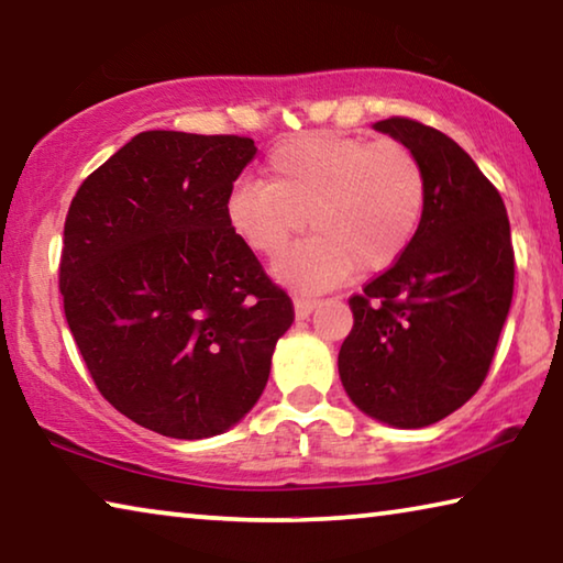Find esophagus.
<instances>
[{
    "label": "esophagus",
    "instance_id": "1",
    "mask_svg": "<svg viewBox=\"0 0 563 563\" xmlns=\"http://www.w3.org/2000/svg\"><path fill=\"white\" fill-rule=\"evenodd\" d=\"M292 302H295V316L298 318H308L318 305V300L310 298V295H295Z\"/></svg>",
    "mask_w": 563,
    "mask_h": 563
}]
</instances>
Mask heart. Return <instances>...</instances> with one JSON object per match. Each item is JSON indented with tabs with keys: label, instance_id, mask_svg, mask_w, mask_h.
Masks as SVG:
<instances>
[{
	"label": "heart",
	"instance_id": "1",
	"mask_svg": "<svg viewBox=\"0 0 563 563\" xmlns=\"http://www.w3.org/2000/svg\"><path fill=\"white\" fill-rule=\"evenodd\" d=\"M265 184H241L225 221L253 253L278 258L305 225L308 243L275 273L298 288H330L355 271L373 275L402 258L427 206V176L415 151L395 139L308 133L273 148Z\"/></svg>",
	"mask_w": 563,
	"mask_h": 563
}]
</instances>
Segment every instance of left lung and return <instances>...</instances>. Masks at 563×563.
Instances as JSON below:
<instances>
[{
	"mask_svg": "<svg viewBox=\"0 0 563 563\" xmlns=\"http://www.w3.org/2000/svg\"><path fill=\"white\" fill-rule=\"evenodd\" d=\"M415 151L427 206L402 258L350 295L340 379L362 412L417 430L487 377L514 292L507 208L460 144L407 117L375 123Z\"/></svg>",
	"mask_w": 563,
	"mask_h": 563,
	"instance_id": "8db88e82",
	"label": "left lung"
}]
</instances>
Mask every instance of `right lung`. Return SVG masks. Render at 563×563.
<instances>
[{"label":"right lung","mask_w":563,"mask_h":563,"mask_svg":"<svg viewBox=\"0 0 563 563\" xmlns=\"http://www.w3.org/2000/svg\"><path fill=\"white\" fill-rule=\"evenodd\" d=\"M247 136L144 131L84 178L59 290L93 385L174 440L233 427L263 393L290 295L225 221Z\"/></svg>","instance_id":"1"}]
</instances>
